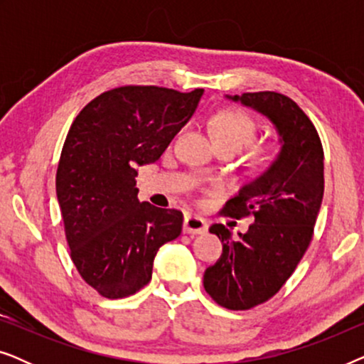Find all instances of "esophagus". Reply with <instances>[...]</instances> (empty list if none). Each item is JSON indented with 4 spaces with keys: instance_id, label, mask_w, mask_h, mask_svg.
<instances>
[{
    "instance_id": "esophagus-1",
    "label": "esophagus",
    "mask_w": 364,
    "mask_h": 364,
    "mask_svg": "<svg viewBox=\"0 0 364 364\" xmlns=\"http://www.w3.org/2000/svg\"><path fill=\"white\" fill-rule=\"evenodd\" d=\"M208 230V223L205 218L197 215H186L183 218V233H192V235H202Z\"/></svg>"
}]
</instances>
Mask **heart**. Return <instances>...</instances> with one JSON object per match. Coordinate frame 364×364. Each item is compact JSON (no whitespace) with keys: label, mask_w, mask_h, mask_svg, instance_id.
<instances>
[{"label":"heart","mask_w":364,"mask_h":364,"mask_svg":"<svg viewBox=\"0 0 364 364\" xmlns=\"http://www.w3.org/2000/svg\"><path fill=\"white\" fill-rule=\"evenodd\" d=\"M210 131L215 144H232L240 149L253 141L257 134V122L247 112L237 111V109H225L213 116ZM268 161H270V154L265 152H262L257 159L260 166H265Z\"/></svg>","instance_id":"heart-1"}]
</instances>
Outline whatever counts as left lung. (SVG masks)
<instances>
[{"label":"left lung","instance_id":"1","mask_svg":"<svg viewBox=\"0 0 364 364\" xmlns=\"http://www.w3.org/2000/svg\"><path fill=\"white\" fill-rule=\"evenodd\" d=\"M227 97L263 114L282 144L268 171L222 208L233 218L250 217L248 230L232 238L223 223L210 227L223 250L203 273V288L223 308L250 310L278 293L310 245L325 191L323 147L313 122L290 97L272 91Z\"/></svg>","mask_w":364,"mask_h":364}]
</instances>
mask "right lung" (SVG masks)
Wrapping results in <instances>:
<instances>
[{"label": "right lung", "mask_w": 364, "mask_h": 364, "mask_svg": "<svg viewBox=\"0 0 364 364\" xmlns=\"http://www.w3.org/2000/svg\"><path fill=\"white\" fill-rule=\"evenodd\" d=\"M202 94L122 86L74 119L56 193L73 263L99 295L116 300L146 287L159 248L181 235L182 212L139 202L137 167L159 161Z\"/></svg>", "instance_id": "right-lung-1"}]
</instances>
